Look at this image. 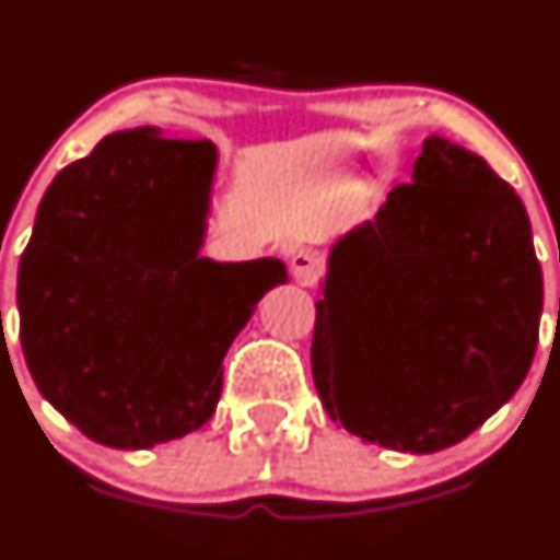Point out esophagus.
<instances>
[{
  "label": "esophagus",
  "instance_id": "esophagus-1",
  "mask_svg": "<svg viewBox=\"0 0 560 560\" xmlns=\"http://www.w3.org/2000/svg\"><path fill=\"white\" fill-rule=\"evenodd\" d=\"M290 268H292V276H295V281L301 287H312L319 281L322 276V262L319 257L312 252H295L290 259Z\"/></svg>",
  "mask_w": 560,
  "mask_h": 560
}]
</instances>
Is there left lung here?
<instances>
[{
    "label": "left lung",
    "mask_w": 560,
    "mask_h": 560,
    "mask_svg": "<svg viewBox=\"0 0 560 560\" xmlns=\"http://www.w3.org/2000/svg\"><path fill=\"white\" fill-rule=\"evenodd\" d=\"M539 316L523 200L482 156L433 135L411 184L332 246L316 301V393L365 442L453 447L523 385Z\"/></svg>",
    "instance_id": "left-lung-1"
}]
</instances>
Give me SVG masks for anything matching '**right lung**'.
<instances>
[{"label": "right lung", "instance_id": "right-lung-1", "mask_svg": "<svg viewBox=\"0 0 560 560\" xmlns=\"http://www.w3.org/2000/svg\"><path fill=\"white\" fill-rule=\"evenodd\" d=\"M217 149L151 127L107 135L54 178L21 254V347L39 393L94 442L197 431L222 360L284 262L200 257Z\"/></svg>", "mask_w": 560, "mask_h": 560}]
</instances>
